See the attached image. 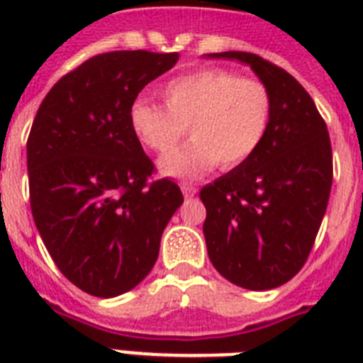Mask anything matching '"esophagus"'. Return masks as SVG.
I'll use <instances>...</instances> for the list:
<instances>
[{"instance_id":"1","label":"esophagus","mask_w":363,"mask_h":363,"mask_svg":"<svg viewBox=\"0 0 363 363\" xmlns=\"http://www.w3.org/2000/svg\"><path fill=\"white\" fill-rule=\"evenodd\" d=\"M181 190H182V194H184V198H186V199H192L194 196H196V186H192V184H186V182H182Z\"/></svg>"}]
</instances>
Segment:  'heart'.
<instances>
[{"mask_svg": "<svg viewBox=\"0 0 363 363\" xmlns=\"http://www.w3.org/2000/svg\"><path fill=\"white\" fill-rule=\"evenodd\" d=\"M160 98L164 107L135 99L130 128L143 147L167 156L160 167L179 179H196L218 164L226 169L245 164L259 150L273 118L269 88L224 67L175 77L160 88ZM186 127L193 145L173 155Z\"/></svg>", "mask_w": 363, "mask_h": 363, "instance_id": "b5f03b06", "label": "heart"}]
</instances>
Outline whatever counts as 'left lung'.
Instances as JSON below:
<instances>
[{
    "instance_id": "8db88e82",
    "label": "left lung",
    "mask_w": 363,
    "mask_h": 363,
    "mask_svg": "<svg viewBox=\"0 0 363 363\" xmlns=\"http://www.w3.org/2000/svg\"><path fill=\"white\" fill-rule=\"evenodd\" d=\"M209 58L250 65L269 88L273 118L258 152L199 192L207 252L233 284L271 290L298 275L315 245L332 190V143L313 98L282 67L239 50Z\"/></svg>"
}]
</instances>
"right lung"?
Masks as SVG:
<instances>
[{"label":"right lung","instance_id":"add662e5","mask_svg":"<svg viewBox=\"0 0 363 363\" xmlns=\"http://www.w3.org/2000/svg\"><path fill=\"white\" fill-rule=\"evenodd\" d=\"M179 54L92 56L45 96L28 137L30 205L54 264L82 292L115 298L156 264L182 199L169 179L148 181L152 160L130 128L143 88Z\"/></svg>","mask_w":363,"mask_h":363}]
</instances>
